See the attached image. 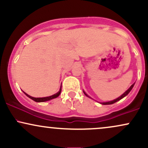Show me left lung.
I'll list each match as a JSON object with an SVG mask.
<instances>
[{"label":"left lung","instance_id":"obj_1","mask_svg":"<svg viewBox=\"0 0 148 148\" xmlns=\"http://www.w3.org/2000/svg\"><path fill=\"white\" fill-rule=\"evenodd\" d=\"M134 86V84H132V86H131V87H130V88H129V89L127 90L126 92H125L124 93V94L120 96V97H118V98H117V99H114V100H113V101H108V102H103V103H101V104H104V105H108V104H112V103H115V102H116V101H119V100H120L121 99H123V97H125V96H127V95H128L129 93H130V92L131 90H132V88H133ZM84 94L86 95V96H88L87 95H86V93H85V92H84Z\"/></svg>","mask_w":148,"mask_h":148}]
</instances>
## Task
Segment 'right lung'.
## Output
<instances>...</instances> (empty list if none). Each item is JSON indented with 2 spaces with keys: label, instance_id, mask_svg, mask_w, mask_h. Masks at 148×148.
<instances>
[{
  "label": "right lung",
  "instance_id": "right-lung-1",
  "mask_svg": "<svg viewBox=\"0 0 148 148\" xmlns=\"http://www.w3.org/2000/svg\"><path fill=\"white\" fill-rule=\"evenodd\" d=\"M60 92H61V88H60V90H59V92H58L56 93V94L53 95H51V96H50V97H42V98H41V97H40V98L33 97H31V96L28 95V94H26V93L24 92H23L25 93V95H26L27 97H28L30 98V99H33V101H36V102H44V101H49V100H50V99H54V98H56V97H58L59 95H60Z\"/></svg>",
  "mask_w": 148,
  "mask_h": 148
}]
</instances>
